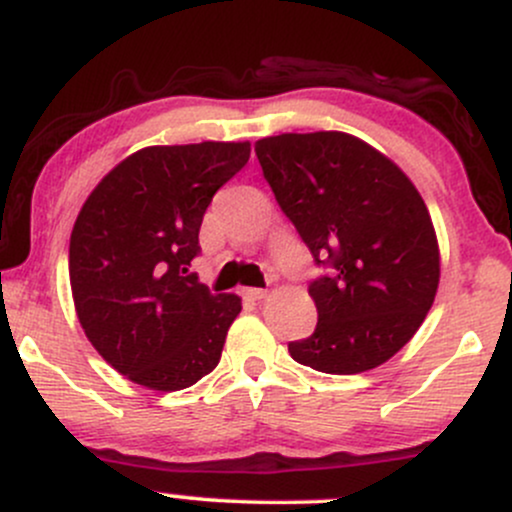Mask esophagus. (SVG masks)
Returning a JSON list of instances; mask_svg holds the SVG:
<instances>
[{"label": "esophagus", "instance_id": "34e87169", "mask_svg": "<svg viewBox=\"0 0 512 512\" xmlns=\"http://www.w3.org/2000/svg\"><path fill=\"white\" fill-rule=\"evenodd\" d=\"M245 298H250V301H262V298H267V291H264V289H245Z\"/></svg>", "mask_w": 512, "mask_h": 512}]
</instances>
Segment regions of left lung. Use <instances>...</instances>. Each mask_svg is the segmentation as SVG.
<instances>
[{"label":"left lung","mask_w":512,"mask_h":512,"mask_svg":"<svg viewBox=\"0 0 512 512\" xmlns=\"http://www.w3.org/2000/svg\"><path fill=\"white\" fill-rule=\"evenodd\" d=\"M255 154L322 269L308 286L315 332L289 342L291 358L332 375L385 363L436 298L438 240L424 199L390 158L344 132L279 134Z\"/></svg>","instance_id":"left-lung-1"}]
</instances>
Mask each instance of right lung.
<instances>
[{"label":"right lung","instance_id":"add662e5","mask_svg":"<svg viewBox=\"0 0 512 512\" xmlns=\"http://www.w3.org/2000/svg\"><path fill=\"white\" fill-rule=\"evenodd\" d=\"M250 144L149 146L98 182L76 216L69 281L88 342L132 383L173 392L216 368L238 296H211L190 262L216 192Z\"/></svg>","mask_w":512,"mask_h":512}]
</instances>
